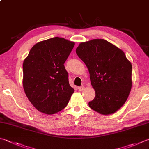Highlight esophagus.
Here are the masks:
<instances>
[{"mask_svg": "<svg viewBox=\"0 0 149 149\" xmlns=\"http://www.w3.org/2000/svg\"><path fill=\"white\" fill-rule=\"evenodd\" d=\"M84 89H85V88H84V86H80V87H78V90H79L80 91H83Z\"/></svg>", "mask_w": 149, "mask_h": 149, "instance_id": "34e87169", "label": "esophagus"}]
</instances>
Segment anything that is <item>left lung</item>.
Instances as JSON below:
<instances>
[{
    "instance_id": "1",
    "label": "left lung",
    "mask_w": 149,
    "mask_h": 149,
    "mask_svg": "<svg viewBox=\"0 0 149 149\" xmlns=\"http://www.w3.org/2000/svg\"><path fill=\"white\" fill-rule=\"evenodd\" d=\"M76 52L88 67L94 99L89 106L101 115L114 113L124 105L132 86V66L123 50L95 39L80 43Z\"/></svg>"
}]
</instances>
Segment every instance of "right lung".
Instances as JSON below:
<instances>
[{"label":"right lung","mask_w":149,"mask_h":149,"mask_svg":"<svg viewBox=\"0 0 149 149\" xmlns=\"http://www.w3.org/2000/svg\"><path fill=\"white\" fill-rule=\"evenodd\" d=\"M74 42L55 37L32 47L22 64V85L36 109L47 115L66 107L74 90L69 85L63 64Z\"/></svg>","instance_id":"right-lung-1"}]
</instances>
